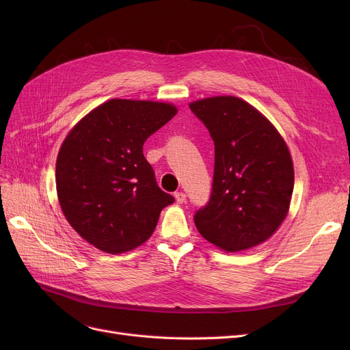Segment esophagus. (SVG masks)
Listing matches in <instances>:
<instances>
[{"mask_svg":"<svg viewBox=\"0 0 350 350\" xmlns=\"http://www.w3.org/2000/svg\"><path fill=\"white\" fill-rule=\"evenodd\" d=\"M174 197H176V201L178 204H183V203H186V194L183 193V191H177L176 194H174Z\"/></svg>","mask_w":350,"mask_h":350,"instance_id":"esophagus-1","label":"esophagus"}]
</instances>
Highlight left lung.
<instances>
[{
    "label": "left lung",
    "mask_w": 350,
    "mask_h": 350,
    "mask_svg": "<svg viewBox=\"0 0 350 350\" xmlns=\"http://www.w3.org/2000/svg\"><path fill=\"white\" fill-rule=\"evenodd\" d=\"M189 106L215 147L211 198L194 215L198 232L227 252L265 243L291 206L288 144L258 109L237 96H211Z\"/></svg>",
    "instance_id": "1"
}]
</instances>
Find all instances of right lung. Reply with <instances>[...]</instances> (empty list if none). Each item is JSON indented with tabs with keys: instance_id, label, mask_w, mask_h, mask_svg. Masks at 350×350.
<instances>
[{
	"instance_id": "add662e5",
	"label": "right lung",
	"mask_w": 350,
	"mask_h": 350,
	"mask_svg": "<svg viewBox=\"0 0 350 350\" xmlns=\"http://www.w3.org/2000/svg\"><path fill=\"white\" fill-rule=\"evenodd\" d=\"M178 109L173 103L109 99L73 126L57 157L61 210L85 241L107 254L144 244L174 198L159 189L143 156L147 137Z\"/></svg>"
}]
</instances>
